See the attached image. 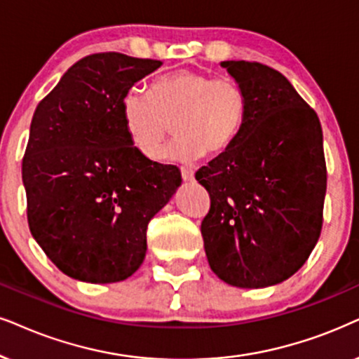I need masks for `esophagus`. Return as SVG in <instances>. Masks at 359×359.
<instances>
[{"instance_id": "34e87169", "label": "esophagus", "mask_w": 359, "mask_h": 359, "mask_svg": "<svg viewBox=\"0 0 359 359\" xmlns=\"http://www.w3.org/2000/svg\"><path fill=\"white\" fill-rule=\"evenodd\" d=\"M181 178L184 181H193L194 180V171L191 168H186V166H181Z\"/></svg>"}]
</instances>
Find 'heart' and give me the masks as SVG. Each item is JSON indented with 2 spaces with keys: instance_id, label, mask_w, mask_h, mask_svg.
I'll list each match as a JSON object with an SVG mask.
<instances>
[{
  "instance_id": "1",
  "label": "heart",
  "mask_w": 359,
  "mask_h": 359,
  "mask_svg": "<svg viewBox=\"0 0 359 359\" xmlns=\"http://www.w3.org/2000/svg\"><path fill=\"white\" fill-rule=\"evenodd\" d=\"M249 111L245 88L234 77L180 69L151 82L148 95L128 90L122 99V120L130 142L148 160H158L171 133L176 138L165 153L170 160L189 161L221 155L234 145Z\"/></svg>"
}]
</instances>
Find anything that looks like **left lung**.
Masks as SVG:
<instances>
[{"instance_id": "1", "label": "left lung", "mask_w": 359, "mask_h": 359, "mask_svg": "<svg viewBox=\"0 0 359 359\" xmlns=\"http://www.w3.org/2000/svg\"><path fill=\"white\" fill-rule=\"evenodd\" d=\"M221 66L245 88L249 111L234 145L196 171L211 198L201 222L204 250L229 285H276L306 262L322 232V125L276 69L248 60Z\"/></svg>"}]
</instances>
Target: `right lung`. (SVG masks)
Segmentation results:
<instances>
[{"label":"right lung","mask_w":359,"mask_h":359,"mask_svg":"<svg viewBox=\"0 0 359 359\" xmlns=\"http://www.w3.org/2000/svg\"><path fill=\"white\" fill-rule=\"evenodd\" d=\"M161 60L120 53L77 60L39 102L22 158L31 234L76 280L114 283L138 271L147 227L181 184L175 165L137 151L122 99Z\"/></svg>","instance_id":"obj_1"}]
</instances>
